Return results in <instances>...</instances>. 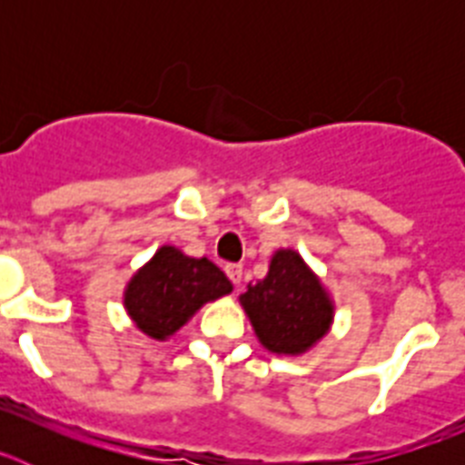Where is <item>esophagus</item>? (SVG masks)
<instances>
[{
  "label": "esophagus",
  "instance_id": "esophagus-1",
  "mask_svg": "<svg viewBox=\"0 0 465 465\" xmlns=\"http://www.w3.org/2000/svg\"><path fill=\"white\" fill-rule=\"evenodd\" d=\"M225 274H228V279L235 283V286H240V282H242V265H240V262H228V265H225Z\"/></svg>",
  "mask_w": 465,
  "mask_h": 465
}]
</instances>
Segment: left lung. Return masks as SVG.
<instances>
[{"mask_svg": "<svg viewBox=\"0 0 465 465\" xmlns=\"http://www.w3.org/2000/svg\"><path fill=\"white\" fill-rule=\"evenodd\" d=\"M256 338L272 354L298 356L314 347L332 323V300L293 249H279L265 279L240 295Z\"/></svg>", "mask_w": 465, "mask_h": 465, "instance_id": "left-lung-1", "label": "left lung"}]
</instances>
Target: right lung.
Masks as SVG:
<instances>
[{
    "label": "right lung",
    "instance_id": "1",
    "mask_svg": "<svg viewBox=\"0 0 465 465\" xmlns=\"http://www.w3.org/2000/svg\"><path fill=\"white\" fill-rule=\"evenodd\" d=\"M230 291V279L212 261L191 258L165 244L127 282L123 305L139 331L153 340H167L204 302Z\"/></svg>",
    "mask_w": 465,
    "mask_h": 465
}]
</instances>
